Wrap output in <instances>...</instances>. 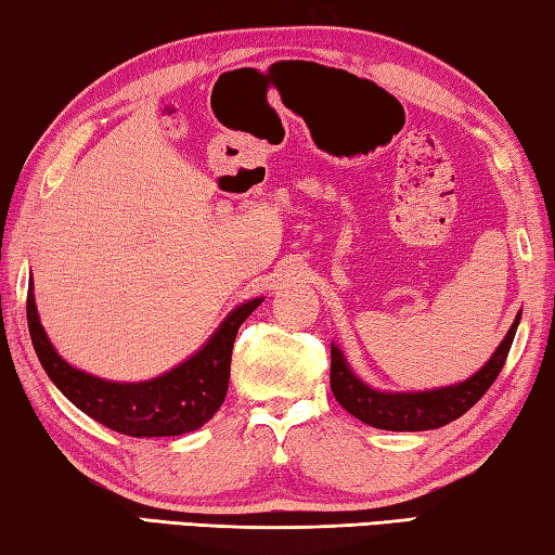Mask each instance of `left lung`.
I'll return each mask as SVG.
<instances>
[{"label":"left lung","mask_w":555,"mask_h":555,"mask_svg":"<svg viewBox=\"0 0 555 555\" xmlns=\"http://www.w3.org/2000/svg\"><path fill=\"white\" fill-rule=\"evenodd\" d=\"M521 312L514 319L512 328L498 346V351L485 363L482 371L470 380L453 387H441L431 392H377L363 385L346 365L344 353L332 346V392L336 402L351 412L356 420L385 431H426L459 420L498 380L500 371L507 361L509 348L517 334Z\"/></svg>","instance_id":"1"}]
</instances>
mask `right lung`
<instances>
[{"label":"right lung","instance_id":"1","mask_svg":"<svg viewBox=\"0 0 555 555\" xmlns=\"http://www.w3.org/2000/svg\"><path fill=\"white\" fill-rule=\"evenodd\" d=\"M262 299H250L223 319L199 353L149 383H106L67 365L38 322L34 289L26 297V319L38 361L67 400L94 422L126 436H180L207 424L229 390L231 351L238 326Z\"/></svg>","mask_w":555,"mask_h":555}]
</instances>
